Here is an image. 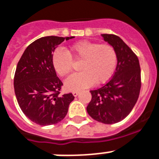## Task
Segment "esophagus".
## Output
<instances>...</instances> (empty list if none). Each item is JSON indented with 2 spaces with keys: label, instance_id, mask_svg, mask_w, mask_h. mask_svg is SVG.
Returning <instances> with one entry per match:
<instances>
[{
  "label": "esophagus",
  "instance_id": "esophagus-1",
  "mask_svg": "<svg viewBox=\"0 0 159 159\" xmlns=\"http://www.w3.org/2000/svg\"><path fill=\"white\" fill-rule=\"evenodd\" d=\"M79 92H80L79 91H73V95H74V96H77V95H78V94H79Z\"/></svg>",
  "mask_w": 159,
  "mask_h": 159
}]
</instances>
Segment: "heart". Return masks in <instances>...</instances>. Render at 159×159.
<instances>
[{
	"instance_id": "1",
	"label": "heart",
	"mask_w": 159,
	"mask_h": 159,
	"mask_svg": "<svg viewBox=\"0 0 159 159\" xmlns=\"http://www.w3.org/2000/svg\"><path fill=\"white\" fill-rule=\"evenodd\" d=\"M82 61V72L73 74L65 81L71 90H78L95 83H104L113 74L117 63L115 49L109 44L82 42L76 44L70 51L58 49L53 55V64L60 77L68 75L73 70V60Z\"/></svg>"
}]
</instances>
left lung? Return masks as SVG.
I'll use <instances>...</instances> for the list:
<instances>
[{
	"mask_svg": "<svg viewBox=\"0 0 159 159\" xmlns=\"http://www.w3.org/2000/svg\"><path fill=\"white\" fill-rule=\"evenodd\" d=\"M102 37L115 49L117 64L109 82L90 91L92 97L86 110L93 119L113 124L124 119L137 101L141 87L140 67L136 55L119 37L114 34Z\"/></svg>",
	"mask_w": 159,
	"mask_h": 159,
	"instance_id": "obj_1",
	"label": "left lung"
}]
</instances>
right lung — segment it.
<instances>
[{
	"instance_id": "right-lung-1",
	"label": "right lung",
	"mask_w": 159,
	"mask_h": 159,
	"mask_svg": "<svg viewBox=\"0 0 159 159\" xmlns=\"http://www.w3.org/2000/svg\"><path fill=\"white\" fill-rule=\"evenodd\" d=\"M56 36L41 37L24 50L17 64L14 86L17 101L28 118L41 126L64 119L74 96L60 94L63 82L56 75L53 52L64 40Z\"/></svg>"
}]
</instances>
